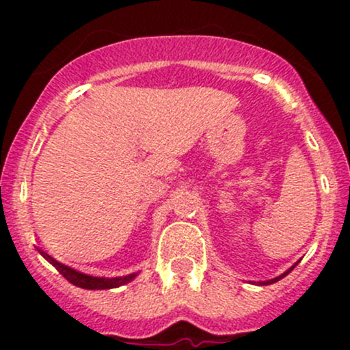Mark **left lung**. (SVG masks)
Instances as JSON below:
<instances>
[{
    "mask_svg": "<svg viewBox=\"0 0 350 350\" xmlns=\"http://www.w3.org/2000/svg\"><path fill=\"white\" fill-rule=\"evenodd\" d=\"M293 267H295V266H293ZM293 267H291V269H293ZM291 269H288V271H286V273H284V274H281V276L274 278V280H269V281H260V284H273V283H276V281L283 280V278L286 276V274H289V271H291Z\"/></svg>",
    "mask_w": 350,
    "mask_h": 350,
    "instance_id": "left-lung-1",
    "label": "left lung"
}]
</instances>
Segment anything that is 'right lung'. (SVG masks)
Returning <instances> with one entry per match:
<instances>
[{
  "label": "right lung",
  "instance_id": "1",
  "mask_svg": "<svg viewBox=\"0 0 350 350\" xmlns=\"http://www.w3.org/2000/svg\"><path fill=\"white\" fill-rule=\"evenodd\" d=\"M38 252H40L42 256H44L45 259L52 264V266H55V269H57L59 273H61L70 284L77 286V288H84V289L118 288V286L130 283V281L137 276V273H133V274H129V276H118V278H96V276H91V274H84V273H81V271L72 269V267L66 266V264L57 262L54 257H51L49 254L42 252L40 249H38Z\"/></svg>",
  "mask_w": 350,
  "mask_h": 350
}]
</instances>
